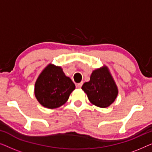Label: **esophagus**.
<instances>
[{"label": "esophagus", "mask_w": 152, "mask_h": 152, "mask_svg": "<svg viewBox=\"0 0 152 152\" xmlns=\"http://www.w3.org/2000/svg\"><path fill=\"white\" fill-rule=\"evenodd\" d=\"M82 84H83V82H80V83H79V84H76V86L77 87V88H80L81 87H82Z\"/></svg>", "instance_id": "1"}]
</instances>
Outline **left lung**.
I'll return each mask as SVG.
<instances>
[{
    "mask_svg": "<svg viewBox=\"0 0 152 152\" xmlns=\"http://www.w3.org/2000/svg\"><path fill=\"white\" fill-rule=\"evenodd\" d=\"M82 89L89 101L100 108L109 107L118 94V87L107 66L93 70L90 81L85 82Z\"/></svg>",
    "mask_w": 152,
    "mask_h": 152,
    "instance_id": "1",
    "label": "left lung"
}]
</instances>
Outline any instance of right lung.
Masks as SVG:
<instances>
[{"label": "right lung", "instance_id": "right-lung-1", "mask_svg": "<svg viewBox=\"0 0 152 152\" xmlns=\"http://www.w3.org/2000/svg\"><path fill=\"white\" fill-rule=\"evenodd\" d=\"M75 85L66 77L60 66L49 64L39 75L34 86V95L41 105L56 109L65 104Z\"/></svg>", "mask_w": 152, "mask_h": 152}]
</instances>
